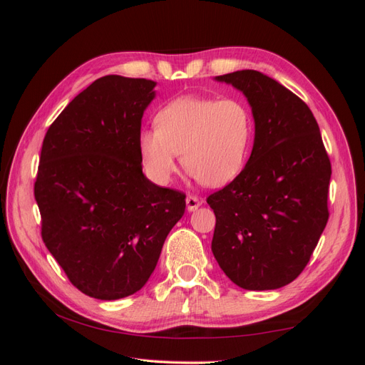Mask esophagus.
Instances as JSON below:
<instances>
[{"mask_svg":"<svg viewBox=\"0 0 365 365\" xmlns=\"http://www.w3.org/2000/svg\"><path fill=\"white\" fill-rule=\"evenodd\" d=\"M201 204H202V201L197 200V197L193 196V195H189L185 197V205H187V210H189V212H195V210L201 207Z\"/></svg>","mask_w":365,"mask_h":365,"instance_id":"esophagus-1","label":"esophagus"}]
</instances>
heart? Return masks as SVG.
Here are the masks:
<instances>
[{
	"label": "heart",
	"instance_id": "heart-1",
	"mask_svg": "<svg viewBox=\"0 0 365 365\" xmlns=\"http://www.w3.org/2000/svg\"><path fill=\"white\" fill-rule=\"evenodd\" d=\"M155 125L138 137L143 165L155 182L172 180L180 152L184 168L208 187L225 185L244 169L254 126L239 98L178 97L160 109Z\"/></svg>",
	"mask_w": 365,
	"mask_h": 365
}]
</instances>
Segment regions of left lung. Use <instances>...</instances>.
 <instances>
[{
	"instance_id": "obj_1",
	"label": "left lung",
	"mask_w": 365,
	"mask_h": 365,
	"mask_svg": "<svg viewBox=\"0 0 365 365\" xmlns=\"http://www.w3.org/2000/svg\"><path fill=\"white\" fill-rule=\"evenodd\" d=\"M244 93L254 117L251 157L207 197L213 256L248 291L279 289L302 274L329 219L330 160L309 106L256 70L216 77Z\"/></svg>"
}]
</instances>
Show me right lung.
<instances>
[{
	"label": "right lung",
	"mask_w": 365,
	"mask_h": 365,
	"mask_svg": "<svg viewBox=\"0 0 365 365\" xmlns=\"http://www.w3.org/2000/svg\"><path fill=\"white\" fill-rule=\"evenodd\" d=\"M155 82L103 76L48 128L35 182L42 240L68 280L98 300L135 294L182 217L185 195L141 168V117Z\"/></svg>",
	"instance_id": "right-lung-1"
}]
</instances>
